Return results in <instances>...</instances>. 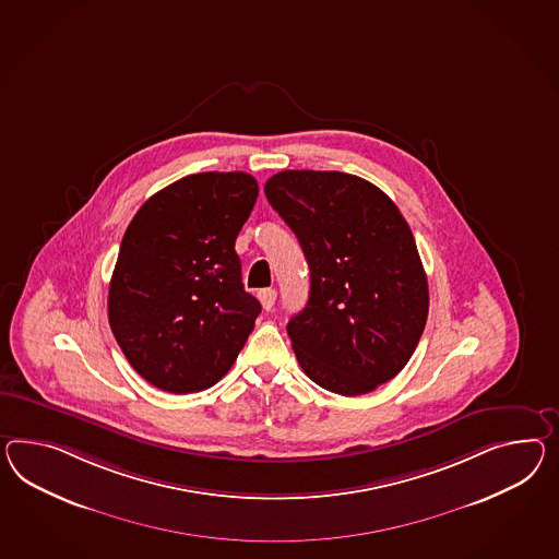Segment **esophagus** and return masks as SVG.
I'll return each instance as SVG.
<instances>
[{
    "label": "esophagus",
    "mask_w": 559,
    "mask_h": 559,
    "mask_svg": "<svg viewBox=\"0 0 559 559\" xmlns=\"http://www.w3.org/2000/svg\"><path fill=\"white\" fill-rule=\"evenodd\" d=\"M258 296L261 306H263V310H272L275 298H277V292H275L273 287H267V289H261Z\"/></svg>",
    "instance_id": "obj_1"
}]
</instances>
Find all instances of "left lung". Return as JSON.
I'll list each match as a JSON object with an SVG mask.
<instances>
[{
  "label": "left lung",
  "mask_w": 559,
  "mask_h": 559,
  "mask_svg": "<svg viewBox=\"0 0 559 559\" xmlns=\"http://www.w3.org/2000/svg\"><path fill=\"white\" fill-rule=\"evenodd\" d=\"M265 197L296 233L310 298L287 322L301 371L338 395L393 379L428 320V277L414 233L383 190L344 173L284 170Z\"/></svg>",
  "instance_id": "left-lung-1"
}]
</instances>
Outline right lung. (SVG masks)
<instances>
[{
	"label": "right lung",
	"mask_w": 559,
	"mask_h": 559,
	"mask_svg": "<svg viewBox=\"0 0 559 559\" xmlns=\"http://www.w3.org/2000/svg\"><path fill=\"white\" fill-rule=\"evenodd\" d=\"M258 194L251 174H190L150 197L129 223L109 324L129 365L162 391L215 385L255 326L261 304L245 292L235 241Z\"/></svg>",
	"instance_id": "add662e5"
}]
</instances>
